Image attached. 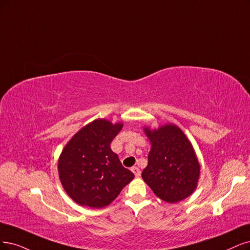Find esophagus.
<instances>
[{
	"label": "esophagus",
	"mask_w": 250,
	"mask_h": 250,
	"mask_svg": "<svg viewBox=\"0 0 250 250\" xmlns=\"http://www.w3.org/2000/svg\"><path fill=\"white\" fill-rule=\"evenodd\" d=\"M131 171L135 174V176H136V177H139L140 175H141V171H140V169H139V168H137V167H133V168L131 169Z\"/></svg>",
	"instance_id": "1"
}]
</instances>
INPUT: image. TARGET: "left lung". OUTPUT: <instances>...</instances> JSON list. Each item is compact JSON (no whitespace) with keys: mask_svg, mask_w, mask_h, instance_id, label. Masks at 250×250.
Wrapping results in <instances>:
<instances>
[{"mask_svg":"<svg viewBox=\"0 0 250 250\" xmlns=\"http://www.w3.org/2000/svg\"><path fill=\"white\" fill-rule=\"evenodd\" d=\"M144 132L151 149L143 180L165 202L177 203L189 197L198 186L200 164L186 134L171 124L152 131L144 127Z\"/></svg>","mask_w":250,"mask_h":250,"instance_id":"left-lung-1","label":"left lung"}]
</instances>
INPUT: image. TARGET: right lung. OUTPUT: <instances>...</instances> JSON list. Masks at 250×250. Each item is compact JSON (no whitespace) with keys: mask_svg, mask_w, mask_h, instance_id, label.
I'll return each mask as SVG.
<instances>
[{"mask_svg":"<svg viewBox=\"0 0 250 250\" xmlns=\"http://www.w3.org/2000/svg\"><path fill=\"white\" fill-rule=\"evenodd\" d=\"M123 125L96 119L64 146L59 159V176L63 189L77 204L108 206L135 177L110 147Z\"/></svg>","mask_w":250,"mask_h":250,"instance_id":"add662e5","label":"right lung"}]
</instances>
